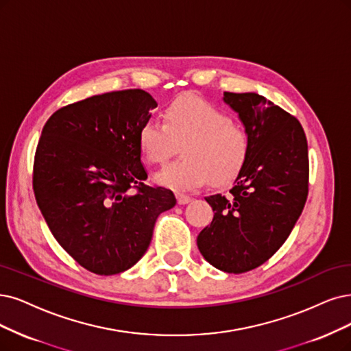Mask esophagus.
Listing matches in <instances>:
<instances>
[{
    "mask_svg": "<svg viewBox=\"0 0 351 351\" xmlns=\"http://www.w3.org/2000/svg\"><path fill=\"white\" fill-rule=\"evenodd\" d=\"M176 199H178V204H179V205H185V204H189V202L192 201V198L188 197V195H185V193H178Z\"/></svg>",
    "mask_w": 351,
    "mask_h": 351,
    "instance_id": "1",
    "label": "esophagus"
}]
</instances>
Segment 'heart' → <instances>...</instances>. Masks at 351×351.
Instances as JSON below:
<instances>
[{"label": "heart", "mask_w": 351, "mask_h": 351, "mask_svg": "<svg viewBox=\"0 0 351 351\" xmlns=\"http://www.w3.org/2000/svg\"><path fill=\"white\" fill-rule=\"evenodd\" d=\"M163 123L146 121L137 133L145 160L162 165L182 145L184 159L169 163L154 180L169 189L185 192L208 184L227 185L234 180L250 156V137L231 117L198 97L173 99L162 112Z\"/></svg>", "instance_id": "heart-1"}]
</instances>
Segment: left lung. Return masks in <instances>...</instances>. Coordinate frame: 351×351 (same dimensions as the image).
I'll return each instance as SVG.
<instances>
[{"instance_id": "obj_1", "label": "left lung", "mask_w": 351, "mask_h": 351, "mask_svg": "<svg viewBox=\"0 0 351 351\" xmlns=\"http://www.w3.org/2000/svg\"><path fill=\"white\" fill-rule=\"evenodd\" d=\"M250 137V156L230 189L206 197L214 218L197 239L204 258L227 274L263 265L289 237L308 197V143L301 123L254 93H224Z\"/></svg>"}]
</instances>
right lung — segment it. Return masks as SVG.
<instances>
[{
    "label": "right lung",
    "instance_id": "obj_1",
    "mask_svg": "<svg viewBox=\"0 0 351 351\" xmlns=\"http://www.w3.org/2000/svg\"><path fill=\"white\" fill-rule=\"evenodd\" d=\"M156 107L143 89L114 90L58 110L42 130L33 166L37 205L56 241L93 274L134 266L156 219L176 204L171 189L145 185L137 133Z\"/></svg>",
    "mask_w": 351,
    "mask_h": 351
}]
</instances>
